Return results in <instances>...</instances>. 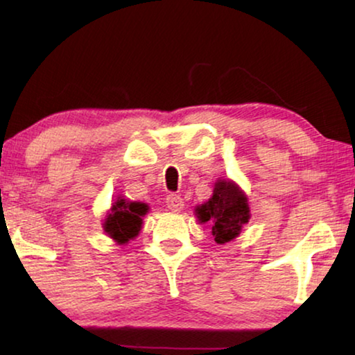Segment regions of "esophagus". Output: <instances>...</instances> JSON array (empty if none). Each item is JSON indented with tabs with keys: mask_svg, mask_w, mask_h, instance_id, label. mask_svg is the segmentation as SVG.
<instances>
[{
	"mask_svg": "<svg viewBox=\"0 0 355 355\" xmlns=\"http://www.w3.org/2000/svg\"><path fill=\"white\" fill-rule=\"evenodd\" d=\"M183 205H184L183 199L180 196H177V194H169V196L166 197V207L169 208L171 211H173V213L182 211Z\"/></svg>",
	"mask_w": 355,
	"mask_h": 355,
	"instance_id": "esophagus-1",
	"label": "esophagus"
}]
</instances>
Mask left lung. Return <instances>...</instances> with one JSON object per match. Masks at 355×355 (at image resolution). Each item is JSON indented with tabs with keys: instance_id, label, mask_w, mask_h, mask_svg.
<instances>
[{
	"instance_id": "1",
	"label": "left lung",
	"mask_w": 355,
	"mask_h": 355,
	"mask_svg": "<svg viewBox=\"0 0 355 355\" xmlns=\"http://www.w3.org/2000/svg\"><path fill=\"white\" fill-rule=\"evenodd\" d=\"M194 214L199 224H209L216 243H230L250 219L248 196L233 180L219 178L214 183L213 196L197 205Z\"/></svg>"
}]
</instances>
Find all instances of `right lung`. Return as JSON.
Here are the masks:
<instances>
[{"label": "right lung", "mask_w": 355, "mask_h": 355, "mask_svg": "<svg viewBox=\"0 0 355 355\" xmlns=\"http://www.w3.org/2000/svg\"><path fill=\"white\" fill-rule=\"evenodd\" d=\"M148 205L142 202H130L125 197H117L103 219V230L112 241L120 245L128 244L142 230V218L148 213Z\"/></svg>", "instance_id": "obj_1"}]
</instances>
